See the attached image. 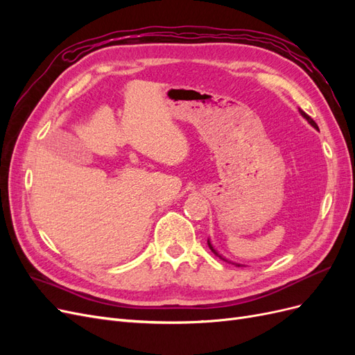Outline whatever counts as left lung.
<instances>
[{
	"mask_svg": "<svg viewBox=\"0 0 355 355\" xmlns=\"http://www.w3.org/2000/svg\"><path fill=\"white\" fill-rule=\"evenodd\" d=\"M300 114H302V115H304V118H306V120H308V123H309L311 125H313V127H315V128H317V130H318V125H317V123H315V121L313 120V118H311V116H309L308 114H305L304 111H300ZM207 244H209V247H210V250H211V252H213L214 254H216V256H219V254H218V252H216V250H214V249H213V247H211L210 241H207ZM219 257H220V259H223V257H222V256H219ZM223 261H225V259H223Z\"/></svg>",
	"mask_w": 355,
	"mask_h": 355,
	"instance_id": "1",
	"label": "left lung"
}]
</instances>
